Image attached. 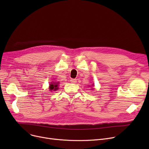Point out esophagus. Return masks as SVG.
<instances>
[{
	"mask_svg": "<svg viewBox=\"0 0 149 149\" xmlns=\"http://www.w3.org/2000/svg\"><path fill=\"white\" fill-rule=\"evenodd\" d=\"M70 81V83H71L75 84V83H77V80H75V79H71Z\"/></svg>",
	"mask_w": 149,
	"mask_h": 149,
	"instance_id": "obj_1",
	"label": "esophagus"
}]
</instances>
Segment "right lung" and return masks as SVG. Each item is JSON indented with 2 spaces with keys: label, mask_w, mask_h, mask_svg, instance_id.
Here are the masks:
<instances>
[{
  "label": "right lung",
  "mask_w": 149,
  "mask_h": 149,
  "mask_svg": "<svg viewBox=\"0 0 149 149\" xmlns=\"http://www.w3.org/2000/svg\"><path fill=\"white\" fill-rule=\"evenodd\" d=\"M58 83L59 82H51V84H49V90L50 91H57L58 88Z\"/></svg>",
  "instance_id": "1"
}]
</instances>
